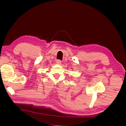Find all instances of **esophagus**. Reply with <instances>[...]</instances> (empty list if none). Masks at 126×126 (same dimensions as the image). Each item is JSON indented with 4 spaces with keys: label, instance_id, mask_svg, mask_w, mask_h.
I'll list each match as a JSON object with an SVG mask.
<instances>
[{
    "label": "esophagus",
    "instance_id": "obj_1",
    "mask_svg": "<svg viewBox=\"0 0 126 126\" xmlns=\"http://www.w3.org/2000/svg\"><path fill=\"white\" fill-rule=\"evenodd\" d=\"M56 63H57V64H60L61 63H62V61H61V60H59V59L57 60H56Z\"/></svg>",
    "mask_w": 126,
    "mask_h": 126
}]
</instances>
